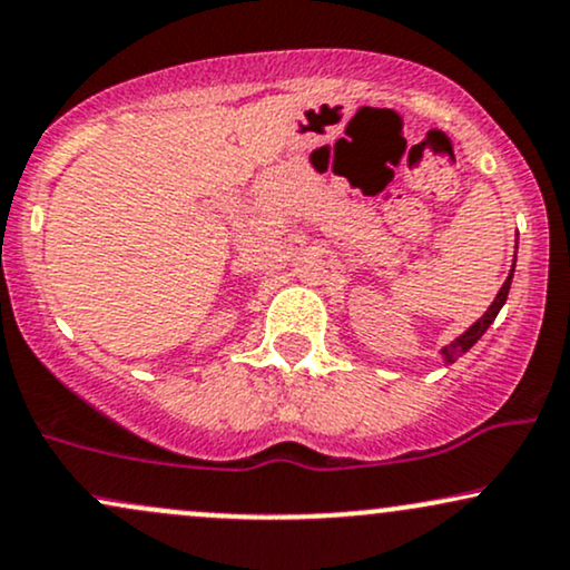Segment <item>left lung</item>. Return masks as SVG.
Listing matches in <instances>:
<instances>
[{"instance_id": "obj_1", "label": "left lung", "mask_w": 570, "mask_h": 570, "mask_svg": "<svg viewBox=\"0 0 570 570\" xmlns=\"http://www.w3.org/2000/svg\"><path fill=\"white\" fill-rule=\"evenodd\" d=\"M512 276H514V265H512V271H509L507 281H503V286L499 289V294H495L493 305H490L488 311L482 313V318H476V322H474L472 326H469V330L463 332V335H458V337L453 340V343L444 345V348H442V358H444V364H453L458 356H463V353H466L469 348H472V345L476 343V340H480L482 335H485L488 326L495 322V316H499V311L503 307V303H507V297H509V286H512Z\"/></svg>"}]
</instances>
